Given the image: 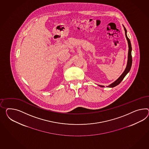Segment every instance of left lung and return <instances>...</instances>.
<instances>
[{"label":"left lung","instance_id":"left-lung-1","mask_svg":"<svg viewBox=\"0 0 149 149\" xmlns=\"http://www.w3.org/2000/svg\"><path fill=\"white\" fill-rule=\"evenodd\" d=\"M124 27V30H125V37H126L127 43H128V46H129V51H128V56H127V65L124 71L123 72L122 74L120 75V76L116 80H115L114 82H113L112 83L110 84L109 85L107 86V88H113L115 87L116 86L118 85V84L120 83V82L122 81L123 79H124V78L126 76V74L129 72L130 69L132 66V56H131V51H132V47H131V44L130 42V39L128 38L127 36V31H126L125 27L124 26V25H123ZM100 87H104L103 85H98Z\"/></svg>","mask_w":149,"mask_h":149}]
</instances>
